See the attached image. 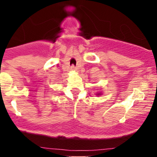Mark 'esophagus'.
<instances>
[{"label": "esophagus", "mask_w": 157, "mask_h": 157, "mask_svg": "<svg viewBox=\"0 0 157 157\" xmlns=\"http://www.w3.org/2000/svg\"><path fill=\"white\" fill-rule=\"evenodd\" d=\"M71 71H77V68H76V67H75V66H71Z\"/></svg>", "instance_id": "34e87169"}]
</instances>
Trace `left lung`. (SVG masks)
I'll return each instance as SVG.
<instances>
[{"label": "left lung", "instance_id": "8db88e82", "mask_svg": "<svg viewBox=\"0 0 157 157\" xmlns=\"http://www.w3.org/2000/svg\"><path fill=\"white\" fill-rule=\"evenodd\" d=\"M101 94H102V92H98V93L96 94L97 96H100V95H101Z\"/></svg>", "mask_w": 157, "mask_h": 157}]
</instances>
